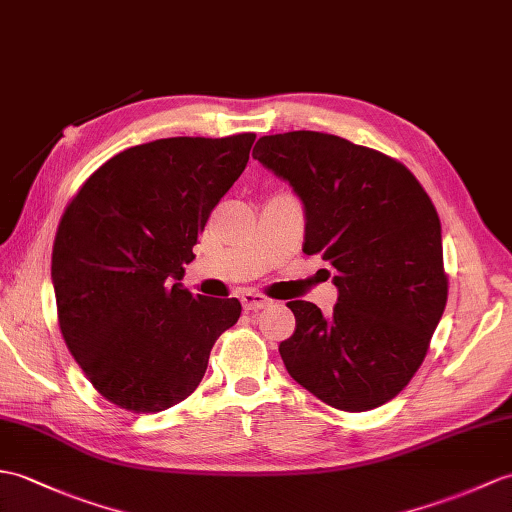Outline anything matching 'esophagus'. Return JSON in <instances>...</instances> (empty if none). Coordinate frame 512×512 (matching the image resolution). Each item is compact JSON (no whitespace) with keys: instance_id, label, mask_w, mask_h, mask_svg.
<instances>
[{"instance_id":"esophagus-1","label":"esophagus","mask_w":512,"mask_h":512,"mask_svg":"<svg viewBox=\"0 0 512 512\" xmlns=\"http://www.w3.org/2000/svg\"><path fill=\"white\" fill-rule=\"evenodd\" d=\"M272 301L264 294H257V292H244L242 294V305L246 312H257V310H266Z\"/></svg>"}]
</instances>
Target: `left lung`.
<instances>
[{
    "mask_svg": "<svg viewBox=\"0 0 512 512\" xmlns=\"http://www.w3.org/2000/svg\"><path fill=\"white\" fill-rule=\"evenodd\" d=\"M305 211V255L336 270L334 314L290 301L294 334L279 344L290 377L327 406H384L419 371L445 312L441 220L414 174L351 141L292 130L253 150Z\"/></svg>",
    "mask_w": 512,
    "mask_h": 512,
    "instance_id": "1",
    "label": "left lung"
}]
</instances>
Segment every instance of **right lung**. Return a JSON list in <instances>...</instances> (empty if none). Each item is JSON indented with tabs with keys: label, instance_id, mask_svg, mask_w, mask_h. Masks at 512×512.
<instances>
[{
	"label": "right lung",
	"instance_id": "add662e5",
	"mask_svg": "<svg viewBox=\"0 0 512 512\" xmlns=\"http://www.w3.org/2000/svg\"><path fill=\"white\" fill-rule=\"evenodd\" d=\"M253 133L170 137L128 148L69 202L52 251L58 325L93 388L115 406L161 412L187 399L237 299L181 283L209 213L248 163Z\"/></svg>",
	"mask_w": 512,
	"mask_h": 512
}]
</instances>
